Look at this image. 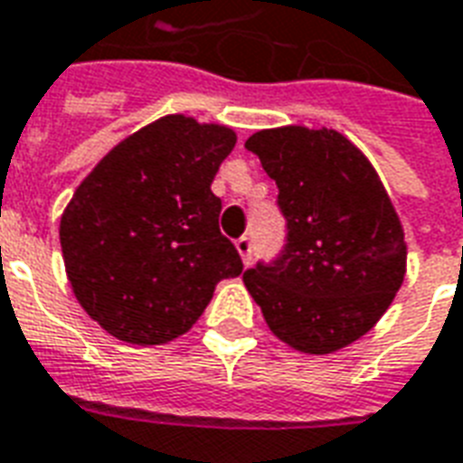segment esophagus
I'll list each match as a JSON object with an SVG mask.
<instances>
[{
	"mask_svg": "<svg viewBox=\"0 0 463 463\" xmlns=\"http://www.w3.org/2000/svg\"><path fill=\"white\" fill-rule=\"evenodd\" d=\"M235 250L241 252V258L245 265H250V258H252V238H248V235H242V238H238L235 241Z\"/></svg>",
	"mask_w": 463,
	"mask_h": 463,
	"instance_id": "34e87169",
	"label": "esophagus"
}]
</instances>
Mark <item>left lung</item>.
<instances>
[{
  "label": "left lung",
  "mask_w": 463,
  "mask_h": 463,
  "mask_svg": "<svg viewBox=\"0 0 463 463\" xmlns=\"http://www.w3.org/2000/svg\"><path fill=\"white\" fill-rule=\"evenodd\" d=\"M245 148L278 183L288 242L242 272L270 332L305 354H332L367 335L407 272V242L374 165L335 128L282 126Z\"/></svg>",
  "instance_id": "obj_1"
}]
</instances>
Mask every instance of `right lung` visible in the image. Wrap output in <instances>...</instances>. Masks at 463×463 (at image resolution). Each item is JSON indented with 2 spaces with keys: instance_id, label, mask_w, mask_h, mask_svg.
Returning <instances> with one entry per match:
<instances>
[{
  "instance_id": "1",
  "label": "right lung",
  "mask_w": 463,
  "mask_h": 463,
  "mask_svg": "<svg viewBox=\"0 0 463 463\" xmlns=\"http://www.w3.org/2000/svg\"><path fill=\"white\" fill-rule=\"evenodd\" d=\"M238 136L171 114L106 153L61 213L66 278L86 315L116 340L163 345L208 307L242 260L218 228L211 183Z\"/></svg>"
}]
</instances>
